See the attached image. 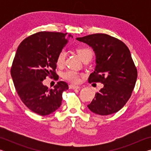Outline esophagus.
<instances>
[{"label": "esophagus", "mask_w": 151, "mask_h": 151, "mask_svg": "<svg viewBox=\"0 0 151 151\" xmlns=\"http://www.w3.org/2000/svg\"><path fill=\"white\" fill-rule=\"evenodd\" d=\"M81 87L79 86H76V85H69V88L70 89H78Z\"/></svg>", "instance_id": "obj_1"}]
</instances>
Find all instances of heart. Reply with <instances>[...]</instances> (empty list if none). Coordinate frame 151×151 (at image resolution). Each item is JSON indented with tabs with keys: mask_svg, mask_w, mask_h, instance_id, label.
<instances>
[{
	"mask_svg": "<svg viewBox=\"0 0 151 151\" xmlns=\"http://www.w3.org/2000/svg\"><path fill=\"white\" fill-rule=\"evenodd\" d=\"M78 55H80L82 59L83 60H85L86 58L93 57V52L90 48L86 47H82L78 48L77 50ZM66 51L65 50H61L58 53L56 58V63L58 66H63L65 63V58H66ZM81 74L76 72L75 70H68L63 74V77L65 80L70 82L73 83H78L80 81Z\"/></svg>",
	"mask_w": 151,
	"mask_h": 151,
	"instance_id": "obj_1",
	"label": "heart"
}]
</instances>
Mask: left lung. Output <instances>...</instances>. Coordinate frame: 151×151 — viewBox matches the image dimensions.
<instances>
[{
  "instance_id": "left-lung-1",
  "label": "left lung",
  "mask_w": 151,
  "mask_h": 151,
  "mask_svg": "<svg viewBox=\"0 0 151 151\" xmlns=\"http://www.w3.org/2000/svg\"><path fill=\"white\" fill-rule=\"evenodd\" d=\"M76 39L93 47L96 55L95 70L89 76L88 83L104 85L88 108L100 115L118 112L131 97L137 78V69L129 48L121 40L103 33Z\"/></svg>"
}]
</instances>
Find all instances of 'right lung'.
Instances as JSON below:
<instances>
[{
    "instance_id": "obj_1",
    "label": "right lung",
    "mask_w": 151,
    "mask_h": 151,
    "mask_svg": "<svg viewBox=\"0 0 151 151\" xmlns=\"http://www.w3.org/2000/svg\"><path fill=\"white\" fill-rule=\"evenodd\" d=\"M67 33L39 32L20 42L11 68L15 89L30 111L47 115L59 108L67 83L58 81L50 89L43 85L47 76L56 80V58L67 42Z\"/></svg>"
}]
</instances>
